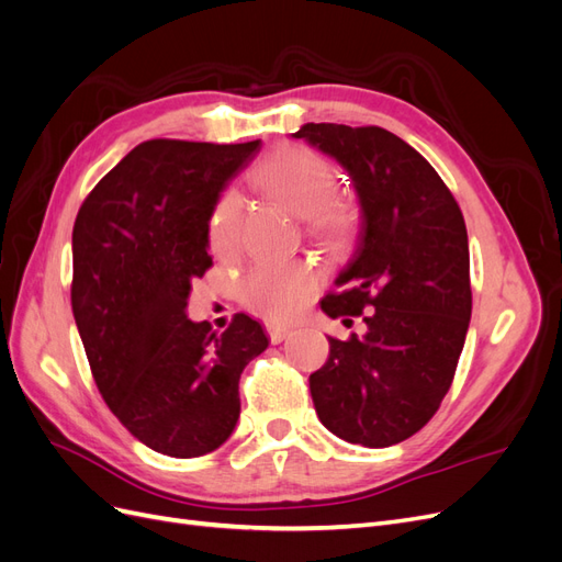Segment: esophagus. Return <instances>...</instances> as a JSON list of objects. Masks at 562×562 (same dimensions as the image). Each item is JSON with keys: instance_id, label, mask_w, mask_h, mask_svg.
Listing matches in <instances>:
<instances>
[{"instance_id": "esophagus-1", "label": "esophagus", "mask_w": 562, "mask_h": 562, "mask_svg": "<svg viewBox=\"0 0 562 562\" xmlns=\"http://www.w3.org/2000/svg\"><path fill=\"white\" fill-rule=\"evenodd\" d=\"M265 328H267V335H269V339H271V342H274V345L283 342V339H285L288 335H291V330L283 328V326H277V323H267Z\"/></svg>"}]
</instances>
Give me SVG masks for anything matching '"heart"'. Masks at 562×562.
Here are the masks:
<instances>
[{
  "label": "heart",
  "mask_w": 562,
  "mask_h": 562,
  "mask_svg": "<svg viewBox=\"0 0 562 562\" xmlns=\"http://www.w3.org/2000/svg\"><path fill=\"white\" fill-rule=\"evenodd\" d=\"M248 182L260 194L274 199L318 239H339L356 220V203L335 190V168L310 147L283 145L248 171ZM241 241L239 199L225 194L209 220V244L215 255H234ZM316 271L297 260H260L241 279L239 295L248 310L269 321H291L316 291Z\"/></svg>",
  "instance_id": "1"
}]
</instances>
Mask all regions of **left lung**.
<instances>
[{"instance_id": "left-lung-1", "label": "left lung", "mask_w": 562, "mask_h": 562, "mask_svg": "<svg viewBox=\"0 0 562 562\" xmlns=\"http://www.w3.org/2000/svg\"><path fill=\"white\" fill-rule=\"evenodd\" d=\"M293 135L342 164L361 203L339 291L323 297L321 310L330 318L370 310L363 337H328V361L310 378L316 415L349 443L396 446L436 415L464 349V215L434 166L394 133L304 124Z\"/></svg>"}]
</instances>
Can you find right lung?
I'll return each mask as SVG.
<instances>
[{"instance_id":"1","label":"right lung","mask_w":562,"mask_h":562,"mask_svg":"<svg viewBox=\"0 0 562 562\" xmlns=\"http://www.w3.org/2000/svg\"><path fill=\"white\" fill-rule=\"evenodd\" d=\"M260 140L157 138L133 147L83 199L72 229V314L100 396L155 452L201 457L232 436L239 380L269 339L236 314L225 333L187 318L206 274L209 220Z\"/></svg>"}]
</instances>
